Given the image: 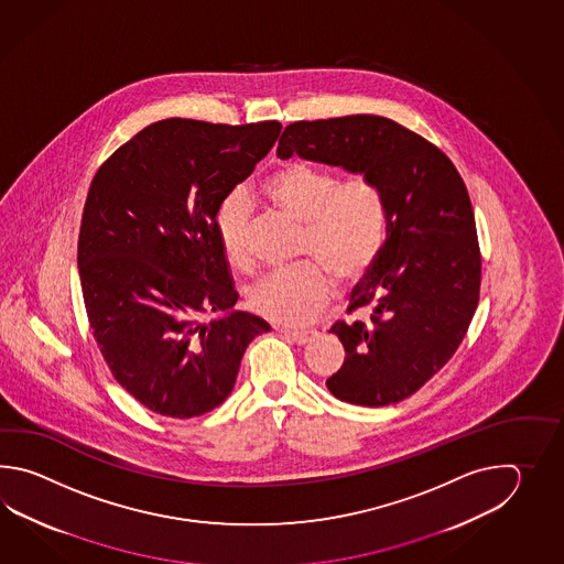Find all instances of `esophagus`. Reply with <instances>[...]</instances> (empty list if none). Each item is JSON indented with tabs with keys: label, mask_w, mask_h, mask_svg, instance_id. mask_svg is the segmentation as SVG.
Masks as SVG:
<instances>
[{
	"label": "esophagus",
	"mask_w": 564,
	"mask_h": 564,
	"mask_svg": "<svg viewBox=\"0 0 564 564\" xmlns=\"http://www.w3.org/2000/svg\"><path fill=\"white\" fill-rule=\"evenodd\" d=\"M286 336L292 340V343H296V345H306V343H311L312 336L314 333H299V330H286Z\"/></svg>",
	"instance_id": "34e87169"
}]
</instances>
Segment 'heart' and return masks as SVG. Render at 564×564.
<instances>
[{
	"label": "heart",
	"instance_id": "heart-1",
	"mask_svg": "<svg viewBox=\"0 0 564 564\" xmlns=\"http://www.w3.org/2000/svg\"><path fill=\"white\" fill-rule=\"evenodd\" d=\"M265 204L304 226L296 270L270 274L248 290L253 312L274 323L308 324L326 308L333 282L355 286L383 253L391 214L381 183L371 175L343 181L336 169L292 161L262 185ZM217 243L238 272L253 264L252 212L246 193L234 189L217 205Z\"/></svg>",
	"mask_w": 564,
	"mask_h": 564
}]
</instances>
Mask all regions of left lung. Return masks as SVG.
<instances>
[{"label": "left lung", "mask_w": 564, "mask_h": 564, "mask_svg": "<svg viewBox=\"0 0 564 564\" xmlns=\"http://www.w3.org/2000/svg\"><path fill=\"white\" fill-rule=\"evenodd\" d=\"M276 155L381 183L389 236L377 264L352 288L347 308H367L369 323L333 324L345 362L326 387L362 408L408 399L454 357L478 308L481 256L464 180L435 144L375 115L292 122Z\"/></svg>", "instance_id": "left-lung-1"}]
</instances>
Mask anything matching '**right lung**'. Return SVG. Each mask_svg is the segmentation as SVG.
Wrapping results in <instances>:
<instances>
[{
    "label": "right lung",
    "mask_w": 564,
    "mask_h": 564,
    "mask_svg": "<svg viewBox=\"0 0 564 564\" xmlns=\"http://www.w3.org/2000/svg\"><path fill=\"white\" fill-rule=\"evenodd\" d=\"M280 131L278 120H159L96 171L78 238L88 323L112 377L159 415L221 405L246 348L270 330L231 311L238 292L214 219Z\"/></svg>",
    "instance_id": "1"
}]
</instances>
